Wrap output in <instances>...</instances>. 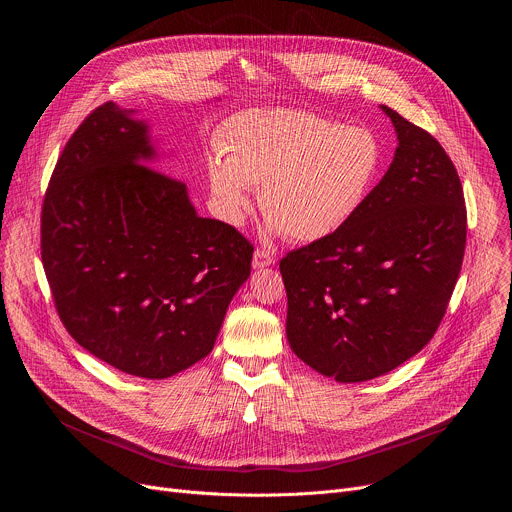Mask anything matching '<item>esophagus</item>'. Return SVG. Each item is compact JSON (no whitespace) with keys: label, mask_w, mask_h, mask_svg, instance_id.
<instances>
[{"label":"esophagus","mask_w":512,"mask_h":512,"mask_svg":"<svg viewBox=\"0 0 512 512\" xmlns=\"http://www.w3.org/2000/svg\"><path fill=\"white\" fill-rule=\"evenodd\" d=\"M273 263H275V257H273L271 253L261 251V249H257V251L253 253V267H255V269H263V267H269V265H273Z\"/></svg>","instance_id":"esophagus-1"}]
</instances>
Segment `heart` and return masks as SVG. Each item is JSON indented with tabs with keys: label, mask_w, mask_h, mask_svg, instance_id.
<instances>
[{
	"label": "heart",
	"mask_w": 512,
	"mask_h": 512,
	"mask_svg": "<svg viewBox=\"0 0 512 512\" xmlns=\"http://www.w3.org/2000/svg\"><path fill=\"white\" fill-rule=\"evenodd\" d=\"M206 164L214 210L241 227L253 186L269 235L314 243L338 233L369 198L383 150L367 127L342 125L302 109H249L218 131Z\"/></svg>",
	"instance_id": "1"
}]
</instances>
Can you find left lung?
<instances>
[{
  "mask_svg": "<svg viewBox=\"0 0 512 512\" xmlns=\"http://www.w3.org/2000/svg\"><path fill=\"white\" fill-rule=\"evenodd\" d=\"M397 133L383 180L334 235L287 253L285 334L338 383L381 377L440 326L466 247L458 172L433 135L381 105Z\"/></svg>",
  "mask_w": 512,
  "mask_h": 512,
  "instance_id": "obj_1",
  "label": "left lung"
}]
</instances>
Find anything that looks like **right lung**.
Here are the masks:
<instances>
[{"label": "right lung", "instance_id": "1", "mask_svg": "<svg viewBox=\"0 0 512 512\" xmlns=\"http://www.w3.org/2000/svg\"><path fill=\"white\" fill-rule=\"evenodd\" d=\"M150 131L137 109L105 103L72 133L42 204V263L70 336L156 381L208 356L253 247L154 170Z\"/></svg>", "mask_w": 512, "mask_h": 512}]
</instances>
